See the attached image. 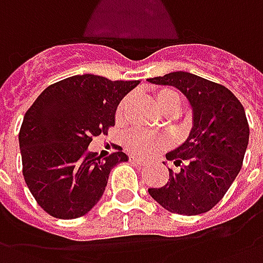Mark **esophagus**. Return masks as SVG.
Instances as JSON below:
<instances>
[{
    "mask_svg": "<svg viewBox=\"0 0 263 263\" xmlns=\"http://www.w3.org/2000/svg\"><path fill=\"white\" fill-rule=\"evenodd\" d=\"M130 161H132L133 164H139V165H144V164H145L144 160H140V158L134 157V155H130Z\"/></svg>",
    "mask_w": 263,
    "mask_h": 263,
    "instance_id": "obj_1",
    "label": "esophagus"
}]
</instances>
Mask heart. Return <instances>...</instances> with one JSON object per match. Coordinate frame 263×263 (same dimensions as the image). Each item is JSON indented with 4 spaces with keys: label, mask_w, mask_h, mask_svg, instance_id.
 <instances>
[{
    "label": "heart",
    "mask_w": 263,
    "mask_h": 263,
    "mask_svg": "<svg viewBox=\"0 0 263 263\" xmlns=\"http://www.w3.org/2000/svg\"><path fill=\"white\" fill-rule=\"evenodd\" d=\"M129 99H123L119 103L116 109V118L120 119L123 116L124 109L127 106ZM153 103L164 116H175L181 109V98L172 89L168 88H160L153 93ZM126 147L132 153L137 155H148L157 150L164 148L168 144V140L161 136H153V134L143 133V132H130L124 139Z\"/></svg>",
    "instance_id": "1"
}]
</instances>
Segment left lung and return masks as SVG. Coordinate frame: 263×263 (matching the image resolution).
<instances>
[{
    "instance_id": "obj_1",
    "label": "left lung",
    "mask_w": 263,
    "mask_h": 263,
    "mask_svg": "<svg viewBox=\"0 0 263 263\" xmlns=\"http://www.w3.org/2000/svg\"><path fill=\"white\" fill-rule=\"evenodd\" d=\"M170 85L186 97L192 108L187 139L165 155L179 171L170 170L164 186L148 193L168 212L196 216L209 212L229 191L241 171L250 140L245 110L230 89L185 71L147 80Z\"/></svg>"
}]
</instances>
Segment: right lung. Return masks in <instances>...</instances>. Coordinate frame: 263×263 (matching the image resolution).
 <instances>
[{
    "instance_id": "1",
    "label": "right lung",
    "mask_w": 263,
    "mask_h": 263,
    "mask_svg": "<svg viewBox=\"0 0 263 263\" xmlns=\"http://www.w3.org/2000/svg\"><path fill=\"white\" fill-rule=\"evenodd\" d=\"M140 81H110L93 74L68 77L40 93L19 132L24 178L45 212L55 218L81 217L102 197L123 151L105 160L91 153L93 136L115 126L120 101Z\"/></svg>"
}]
</instances>
